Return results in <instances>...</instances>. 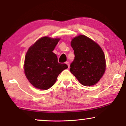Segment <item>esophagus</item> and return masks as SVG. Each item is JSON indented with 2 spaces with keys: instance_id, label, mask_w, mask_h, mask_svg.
I'll return each mask as SVG.
<instances>
[{
  "instance_id": "obj_1",
  "label": "esophagus",
  "mask_w": 126,
  "mask_h": 126,
  "mask_svg": "<svg viewBox=\"0 0 126 126\" xmlns=\"http://www.w3.org/2000/svg\"><path fill=\"white\" fill-rule=\"evenodd\" d=\"M65 63H66V64L68 65V68H69V62H66Z\"/></svg>"
}]
</instances>
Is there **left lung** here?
Listing matches in <instances>:
<instances>
[{"label": "left lung", "instance_id": "obj_1", "mask_svg": "<svg viewBox=\"0 0 126 126\" xmlns=\"http://www.w3.org/2000/svg\"><path fill=\"white\" fill-rule=\"evenodd\" d=\"M75 58L71 63V72L84 86L99 82L106 69L104 52L97 43L84 35L74 37L71 43Z\"/></svg>", "mask_w": 126, "mask_h": 126}]
</instances>
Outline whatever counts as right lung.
I'll return each mask as SVG.
<instances>
[{"instance_id": "obj_1", "label": "right lung", "mask_w": 126, "mask_h": 126, "mask_svg": "<svg viewBox=\"0 0 126 126\" xmlns=\"http://www.w3.org/2000/svg\"><path fill=\"white\" fill-rule=\"evenodd\" d=\"M60 38L44 37L28 49L24 60V70L27 79L35 88L48 89L53 86L62 71L68 68L60 63L52 51Z\"/></svg>"}]
</instances>
